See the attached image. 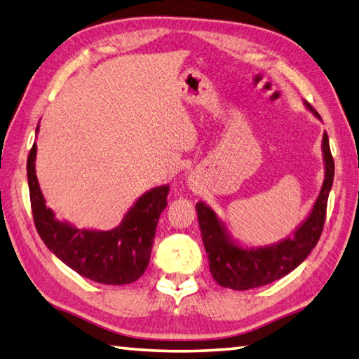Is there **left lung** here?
Listing matches in <instances>:
<instances>
[{
	"label": "left lung",
	"instance_id": "8db88e82",
	"mask_svg": "<svg viewBox=\"0 0 359 359\" xmlns=\"http://www.w3.org/2000/svg\"><path fill=\"white\" fill-rule=\"evenodd\" d=\"M305 108L320 121L310 104ZM324 182L309 217L297 226L291 236L265 246H245L233 240L228 226L206 203H196V214L201 229L204 250L209 254V268L214 280L231 290H251L271 283L290 274L309 257L323 233L327 200L333 186L334 163L328 144V136H323Z\"/></svg>",
	"mask_w": 359,
	"mask_h": 359
}]
</instances>
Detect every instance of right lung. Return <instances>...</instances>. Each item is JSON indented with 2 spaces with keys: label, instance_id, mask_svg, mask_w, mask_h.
Returning <instances> with one entry per match:
<instances>
[{
  "label": "right lung",
  "instance_id": "right-lung-1",
  "mask_svg": "<svg viewBox=\"0 0 359 359\" xmlns=\"http://www.w3.org/2000/svg\"><path fill=\"white\" fill-rule=\"evenodd\" d=\"M35 158L36 144L27 158V184L35 228L48 250L76 273L97 283L126 285L137 280L149 266L156 224L167 206L170 186L153 187L139 196L111 231L79 229L58 220L46 206L35 175Z\"/></svg>",
  "mask_w": 359,
  "mask_h": 359
}]
</instances>
